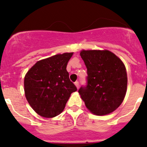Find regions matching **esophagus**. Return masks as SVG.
I'll return each instance as SVG.
<instances>
[{"mask_svg":"<svg viewBox=\"0 0 147 147\" xmlns=\"http://www.w3.org/2000/svg\"><path fill=\"white\" fill-rule=\"evenodd\" d=\"M75 86H76L77 87V88H79V85H80V84H79V82H78V81H77V82H75Z\"/></svg>","mask_w":147,"mask_h":147,"instance_id":"obj_1","label":"esophagus"}]
</instances>
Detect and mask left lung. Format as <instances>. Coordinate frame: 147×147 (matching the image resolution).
<instances>
[{"mask_svg":"<svg viewBox=\"0 0 147 147\" xmlns=\"http://www.w3.org/2000/svg\"><path fill=\"white\" fill-rule=\"evenodd\" d=\"M87 84L78 90L87 109L97 115L111 113L124 100L127 87L124 65L109 50H82Z\"/></svg>","mask_w":147,"mask_h":147,"instance_id":"left-lung-1","label":"left lung"}]
</instances>
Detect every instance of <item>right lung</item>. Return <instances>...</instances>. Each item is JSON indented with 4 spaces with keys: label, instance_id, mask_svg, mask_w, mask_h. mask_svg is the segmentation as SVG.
I'll return each instance as SVG.
<instances>
[{
    "label": "right lung",
    "instance_id": "1",
    "mask_svg": "<svg viewBox=\"0 0 147 147\" xmlns=\"http://www.w3.org/2000/svg\"><path fill=\"white\" fill-rule=\"evenodd\" d=\"M73 53L58 54L37 62L24 80L26 97L35 112L46 118L60 115L77 87L66 67Z\"/></svg>",
    "mask_w": 147,
    "mask_h": 147
}]
</instances>
